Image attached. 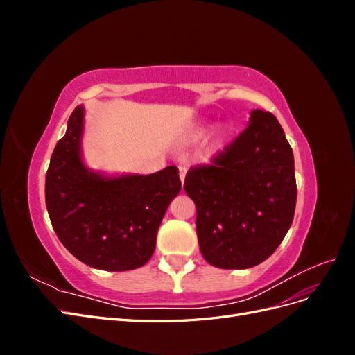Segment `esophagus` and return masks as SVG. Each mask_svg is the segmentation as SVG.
Here are the masks:
<instances>
[{"label": "esophagus", "instance_id": "34e87169", "mask_svg": "<svg viewBox=\"0 0 355 355\" xmlns=\"http://www.w3.org/2000/svg\"><path fill=\"white\" fill-rule=\"evenodd\" d=\"M187 167L185 166H180L179 167V178H180V180H182V184H184V180H185V176H187Z\"/></svg>", "mask_w": 355, "mask_h": 355}]
</instances>
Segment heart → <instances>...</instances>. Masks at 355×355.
<instances>
[{
    "instance_id": "heart-1",
    "label": "heart",
    "mask_w": 355,
    "mask_h": 355,
    "mask_svg": "<svg viewBox=\"0 0 355 355\" xmlns=\"http://www.w3.org/2000/svg\"><path fill=\"white\" fill-rule=\"evenodd\" d=\"M227 128L225 127H220V128H218V132H216V135H214V139H213V146L214 148H219L223 142H225V139H227ZM204 135V127H197L194 132H192V139H200L201 136Z\"/></svg>"
}]
</instances>
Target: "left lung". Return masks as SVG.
Segmentation results:
<instances>
[{"instance_id": "1", "label": "left lung", "mask_w": 355, "mask_h": 355, "mask_svg": "<svg viewBox=\"0 0 355 355\" xmlns=\"http://www.w3.org/2000/svg\"><path fill=\"white\" fill-rule=\"evenodd\" d=\"M184 189L197 207L201 254L223 270L262 263L280 245L296 207L293 151L271 112L256 110L244 130L192 166Z\"/></svg>"}]
</instances>
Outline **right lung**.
Returning <instances> with one entry per match:
<instances>
[{
    "label": "right lung",
    "instance_id": "add662e5",
    "mask_svg": "<svg viewBox=\"0 0 355 355\" xmlns=\"http://www.w3.org/2000/svg\"><path fill=\"white\" fill-rule=\"evenodd\" d=\"M83 108L68 120L46 175V206L60 243L78 261L105 271H130L155 250L157 231L182 188L178 167L146 176L103 178L80 155Z\"/></svg>",
    "mask_w": 355,
    "mask_h": 355
}]
</instances>
